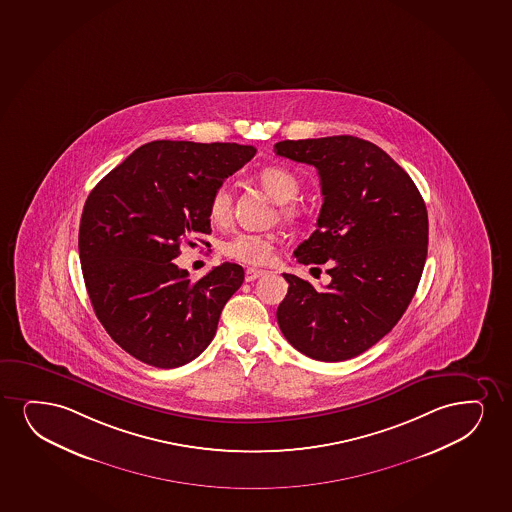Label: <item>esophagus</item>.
<instances>
[{
	"mask_svg": "<svg viewBox=\"0 0 512 512\" xmlns=\"http://www.w3.org/2000/svg\"><path fill=\"white\" fill-rule=\"evenodd\" d=\"M265 273V270H258V268H247L246 282H253V280L259 279V277H263Z\"/></svg>",
	"mask_w": 512,
	"mask_h": 512,
	"instance_id": "1",
	"label": "esophagus"
}]
</instances>
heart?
<instances>
[{
    "label": "heart",
    "instance_id": "1",
    "mask_svg": "<svg viewBox=\"0 0 512 512\" xmlns=\"http://www.w3.org/2000/svg\"><path fill=\"white\" fill-rule=\"evenodd\" d=\"M258 180L275 201L285 202L282 214L287 220L298 216V209L291 206L289 201L298 194L299 182L289 169L270 166L259 171ZM230 206H232V197L227 185L214 188L207 202L209 220L213 221L214 225H223L230 218ZM275 242L277 239L272 233H237L232 239L223 242L221 253L246 265H265L268 261H272Z\"/></svg>",
    "mask_w": 512,
    "mask_h": 512
}]
</instances>
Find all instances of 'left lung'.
Wrapping results in <instances>:
<instances>
[{"label":"left lung","instance_id":"1","mask_svg":"<svg viewBox=\"0 0 512 512\" xmlns=\"http://www.w3.org/2000/svg\"><path fill=\"white\" fill-rule=\"evenodd\" d=\"M275 152L317 168L324 204L317 230L294 256L303 265L327 263L330 275L315 289L284 273L280 330L313 360H350L381 341L414 298L427 256L426 204L412 178L362 138L284 140Z\"/></svg>","mask_w":512,"mask_h":512}]
</instances>
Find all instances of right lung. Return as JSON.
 <instances>
[{"mask_svg": "<svg viewBox=\"0 0 512 512\" xmlns=\"http://www.w3.org/2000/svg\"><path fill=\"white\" fill-rule=\"evenodd\" d=\"M253 145L159 140L136 149L91 190L79 259L100 324L136 360L175 369L206 350L244 268L216 266L192 282L173 259L211 233L207 202L253 159Z\"/></svg>", "mask_w": 512, "mask_h": 512, "instance_id": "obj_1", "label": "right lung"}]
</instances>
